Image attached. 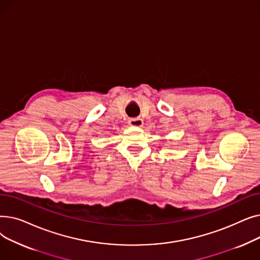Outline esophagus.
I'll list each match as a JSON object with an SVG mask.
<instances>
[{
	"label": "esophagus",
	"instance_id": "1",
	"mask_svg": "<svg viewBox=\"0 0 260 260\" xmlns=\"http://www.w3.org/2000/svg\"><path fill=\"white\" fill-rule=\"evenodd\" d=\"M128 123H129V125H132V126L140 127L143 124V120L141 118H139V117L138 118H131L128 120Z\"/></svg>",
	"mask_w": 260,
	"mask_h": 260
}]
</instances>
